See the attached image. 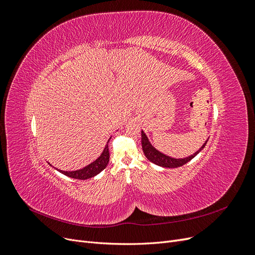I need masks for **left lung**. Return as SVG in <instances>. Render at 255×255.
<instances>
[{
	"instance_id": "left-lung-1",
	"label": "left lung",
	"mask_w": 255,
	"mask_h": 255,
	"mask_svg": "<svg viewBox=\"0 0 255 255\" xmlns=\"http://www.w3.org/2000/svg\"><path fill=\"white\" fill-rule=\"evenodd\" d=\"M206 142H207V140L205 141V143L201 146V148H200V150H198L195 154H192V155H190L186 158H173V157L165 155V154H163L154 148V146L150 143L148 137H146L145 134L143 133V130H141V144H142V151L144 153L145 157L148 158L150 161H152L153 164H155L160 167H165V168H177V167H181L185 164H187L189 160L194 158L197 154L204 148Z\"/></svg>"
}]
</instances>
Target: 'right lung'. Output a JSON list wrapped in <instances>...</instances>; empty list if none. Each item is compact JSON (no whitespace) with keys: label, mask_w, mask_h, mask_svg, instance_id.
Listing matches in <instances>:
<instances>
[{"label":"right lung","mask_w":255,"mask_h":255,"mask_svg":"<svg viewBox=\"0 0 255 255\" xmlns=\"http://www.w3.org/2000/svg\"><path fill=\"white\" fill-rule=\"evenodd\" d=\"M109 141H107V144L105 145L104 151L102 152L101 155H100V157L96 159L94 163L89 164L88 166H86L83 169H80V170H75V171L58 170V171L69 177H73V179H78V180H87V179H90V177H94L95 175L99 174L102 170H104L107 164H109L110 161Z\"/></svg>","instance_id":"obj_1"}]
</instances>
